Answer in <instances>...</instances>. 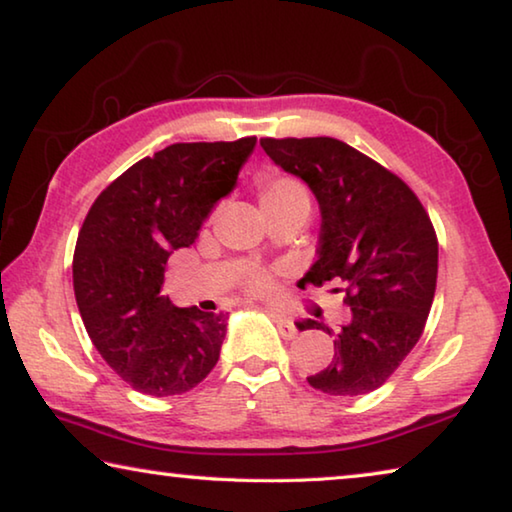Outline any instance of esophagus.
<instances>
[{
	"label": "esophagus",
	"mask_w": 512,
	"mask_h": 512,
	"mask_svg": "<svg viewBox=\"0 0 512 512\" xmlns=\"http://www.w3.org/2000/svg\"><path fill=\"white\" fill-rule=\"evenodd\" d=\"M266 311L271 314L273 323L277 325V329H280V334L284 336V339H293V336H296V325L291 323V318H287L284 314H280V311H275L271 307H266Z\"/></svg>",
	"instance_id": "esophagus-1"
}]
</instances>
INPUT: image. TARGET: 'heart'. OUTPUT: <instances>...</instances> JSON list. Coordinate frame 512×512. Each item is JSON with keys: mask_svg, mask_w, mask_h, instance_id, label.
I'll use <instances>...</instances> for the list:
<instances>
[{"mask_svg": "<svg viewBox=\"0 0 512 512\" xmlns=\"http://www.w3.org/2000/svg\"><path fill=\"white\" fill-rule=\"evenodd\" d=\"M257 198L259 207L266 214V219L271 221L275 216L291 214L307 210L309 212V192L307 187L300 183L298 178L287 176V173H271V176H264L257 180ZM248 289L253 291H264L268 289V275L264 273H250L248 275Z\"/></svg>", "mask_w": 512, "mask_h": 512, "instance_id": "1", "label": "heart"}]
</instances>
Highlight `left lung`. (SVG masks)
I'll return each instance as SVG.
<instances>
[{
    "label": "left lung",
    "mask_w": 512,
    "mask_h": 512,
    "mask_svg": "<svg viewBox=\"0 0 512 512\" xmlns=\"http://www.w3.org/2000/svg\"><path fill=\"white\" fill-rule=\"evenodd\" d=\"M277 167L307 183L320 207L318 259L302 277L343 291L350 320L334 336L329 366L307 381L327 395L377 391L422 336L438 277V239L409 185L334 137L259 140ZM298 282V287H300Z\"/></svg>",
    "instance_id": "8db88e82"
}]
</instances>
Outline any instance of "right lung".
I'll return each instance as SVG.
<instances>
[{"mask_svg": "<svg viewBox=\"0 0 512 512\" xmlns=\"http://www.w3.org/2000/svg\"><path fill=\"white\" fill-rule=\"evenodd\" d=\"M255 137L171 144L99 194L74 250V296L94 348L135 391L180 395L210 375L228 316L162 296L173 250L189 248L237 187Z\"/></svg>", "mask_w": 512, "mask_h": 512, "instance_id": "add662e5", "label": "right lung"}]
</instances>
